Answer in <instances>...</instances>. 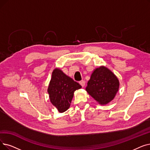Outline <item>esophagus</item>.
Wrapping results in <instances>:
<instances>
[{"label": "esophagus", "instance_id": "1", "mask_svg": "<svg viewBox=\"0 0 150 150\" xmlns=\"http://www.w3.org/2000/svg\"><path fill=\"white\" fill-rule=\"evenodd\" d=\"M79 83L81 84V86L82 87H84V85H85V81H84V80L80 81L79 82Z\"/></svg>", "mask_w": 150, "mask_h": 150}]
</instances>
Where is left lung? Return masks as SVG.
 <instances>
[{"instance_id": "8db88e82", "label": "left lung", "mask_w": 150, "mask_h": 150, "mask_svg": "<svg viewBox=\"0 0 150 150\" xmlns=\"http://www.w3.org/2000/svg\"><path fill=\"white\" fill-rule=\"evenodd\" d=\"M119 86L118 79L115 74L102 66L93 71L86 90L96 101L103 105L113 99Z\"/></svg>"}]
</instances>
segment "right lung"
Segmentation results:
<instances>
[{"instance_id":"add662e5","label":"right lung","mask_w":150,"mask_h":150,"mask_svg":"<svg viewBox=\"0 0 150 150\" xmlns=\"http://www.w3.org/2000/svg\"><path fill=\"white\" fill-rule=\"evenodd\" d=\"M81 86L59 69H55L48 88L50 101L60 113L69 108L74 93Z\"/></svg>"}]
</instances>
